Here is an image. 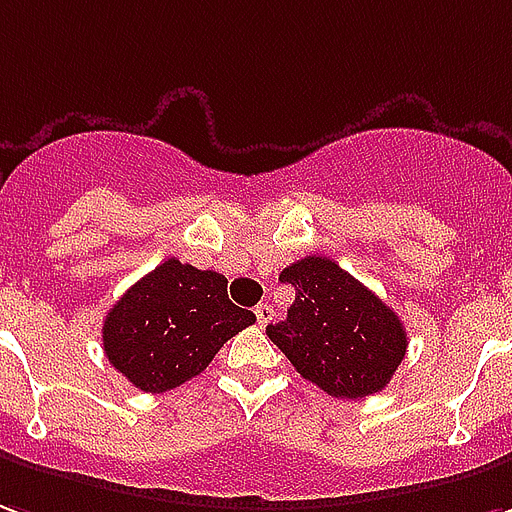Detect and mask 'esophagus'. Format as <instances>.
<instances>
[{"label": "esophagus", "mask_w": 512, "mask_h": 512, "mask_svg": "<svg viewBox=\"0 0 512 512\" xmlns=\"http://www.w3.org/2000/svg\"><path fill=\"white\" fill-rule=\"evenodd\" d=\"M255 316H257V324H260V327H266L268 321L274 318V310H271V305H257Z\"/></svg>", "instance_id": "34e87169"}]
</instances>
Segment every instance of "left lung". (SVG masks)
Returning <instances> with one entry per match:
<instances>
[{
	"instance_id": "left-lung-1",
	"label": "left lung",
	"mask_w": 512,
	"mask_h": 512,
	"mask_svg": "<svg viewBox=\"0 0 512 512\" xmlns=\"http://www.w3.org/2000/svg\"><path fill=\"white\" fill-rule=\"evenodd\" d=\"M280 280L293 285L296 299L288 318L266 332L293 368L335 399L382 391L407 352V332L391 307L330 257L296 260Z\"/></svg>"
}]
</instances>
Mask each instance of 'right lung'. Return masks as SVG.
Listing matches in <instances>:
<instances>
[{
	"mask_svg": "<svg viewBox=\"0 0 512 512\" xmlns=\"http://www.w3.org/2000/svg\"><path fill=\"white\" fill-rule=\"evenodd\" d=\"M255 313L232 305L227 277L169 257L110 307L105 355L146 393H163L202 374Z\"/></svg>",
	"mask_w": 512,
	"mask_h": 512,
	"instance_id": "1",
	"label": "right lung"
}]
</instances>
